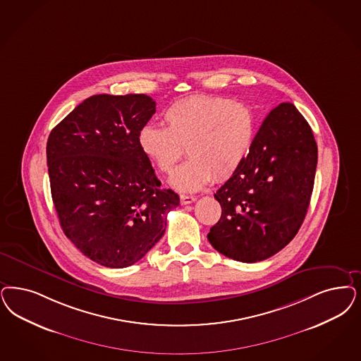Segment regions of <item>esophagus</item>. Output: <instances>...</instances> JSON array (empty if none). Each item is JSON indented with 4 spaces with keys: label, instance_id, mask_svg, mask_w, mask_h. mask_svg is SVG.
Masks as SVG:
<instances>
[{
    "label": "esophagus",
    "instance_id": "obj_1",
    "mask_svg": "<svg viewBox=\"0 0 361 361\" xmlns=\"http://www.w3.org/2000/svg\"><path fill=\"white\" fill-rule=\"evenodd\" d=\"M180 201H181L183 205H187V204L195 202L196 197H195V196H188V195H181V196H180Z\"/></svg>",
    "mask_w": 361,
    "mask_h": 361
}]
</instances>
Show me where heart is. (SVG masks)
Instances as JSON below:
<instances>
[{
	"label": "heart",
	"mask_w": 361,
	"mask_h": 361,
	"mask_svg": "<svg viewBox=\"0 0 361 361\" xmlns=\"http://www.w3.org/2000/svg\"><path fill=\"white\" fill-rule=\"evenodd\" d=\"M165 126L144 125L138 133L142 153L162 173H171L187 150V161L169 183L180 192H196L214 180L229 178L244 164L257 133L252 105L219 96H192L164 113Z\"/></svg>",
	"instance_id": "obj_1"
}]
</instances>
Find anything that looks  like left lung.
I'll list each match as a JSON object with an SVG mask.
<instances>
[{
	"instance_id": "8db88e82",
	"label": "left lung",
	"mask_w": 361,
	"mask_h": 361,
	"mask_svg": "<svg viewBox=\"0 0 361 361\" xmlns=\"http://www.w3.org/2000/svg\"><path fill=\"white\" fill-rule=\"evenodd\" d=\"M317 144L296 106L283 102L262 121L247 160L214 199L221 217L212 247L236 262H262L296 236L310 207Z\"/></svg>"
}]
</instances>
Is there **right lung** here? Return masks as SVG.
Segmentation results:
<instances>
[{
	"instance_id": "1",
	"label": "right lung",
	"mask_w": 361,
	"mask_h": 361,
	"mask_svg": "<svg viewBox=\"0 0 361 361\" xmlns=\"http://www.w3.org/2000/svg\"><path fill=\"white\" fill-rule=\"evenodd\" d=\"M156 112L147 94H96L53 128L47 161L54 208L65 236L94 262L126 268L164 236L178 207L161 189L138 144Z\"/></svg>"
}]
</instances>
